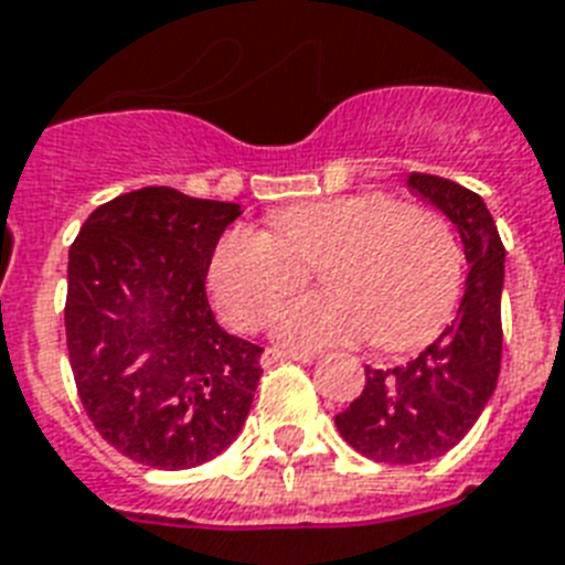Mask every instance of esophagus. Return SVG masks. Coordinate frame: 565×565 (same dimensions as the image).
<instances>
[{
	"label": "esophagus",
	"instance_id": "obj_1",
	"mask_svg": "<svg viewBox=\"0 0 565 565\" xmlns=\"http://www.w3.org/2000/svg\"><path fill=\"white\" fill-rule=\"evenodd\" d=\"M281 361L310 363L313 361V354L310 352H281V349H266V352L260 354V363H264V366H273V363H281Z\"/></svg>",
	"mask_w": 565,
	"mask_h": 565
}]
</instances>
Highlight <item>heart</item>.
<instances>
[{
  "instance_id": "heart-1",
  "label": "heart",
  "mask_w": 565,
  "mask_h": 565,
  "mask_svg": "<svg viewBox=\"0 0 565 565\" xmlns=\"http://www.w3.org/2000/svg\"><path fill=\"white\" fill-rule=\"evenodd\" d=\"M319 264L328 292L275 317V337L292 349L370 334L381 349H411L443 328L463 287L455 225L434 207L370 190L287 207L273 216V234L228 228L213 248L207 290L228 326L255 331Z\"/></svg>"
}]
</instances>
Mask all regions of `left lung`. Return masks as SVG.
Segmentation results:
<instances>
[{
	"instance_id": "obj_1",
	"label": "left lung",
	"mask_w": 565,
	"mask_h": 565,
	"mask_svg": "<svg viewBox=\"0 0 565 565\" xmlns=\"http://www.w3.org/2000/svg\"><path fill=\"white\" fill-rule=\"evenodd\" d=\"M407 184L460 231L469 264L463 301L455 322L419 358L393 370L366 366L363 393L334 416L340 437L358 455L398 466L451 451L495 393L504 287V246L481 195L425 172H413Z\"/></svg>"
}]
</instances>
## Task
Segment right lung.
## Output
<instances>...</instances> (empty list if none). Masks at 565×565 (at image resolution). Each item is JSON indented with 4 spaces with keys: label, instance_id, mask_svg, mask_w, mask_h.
I'll return each mask as SVG.
<instances>
[{
    "label": "right lung",
    "instance_id": "right-lung-1",
    "mask_svg": "<svg viewBox=\"0 0 565 565\" xmlns=\"http://www.w3.org/2000/svg\"><path fill=\"white\" fill-rule=\"evenodd\" d=\"M239 204L143 188L99 204L70 246L66 349L93 428L179 472L234 443L264 349L216 322L204 278Z\"/></svg>",
    "mask_w": 565,
    "mask_h": 565
}]
</instances>
